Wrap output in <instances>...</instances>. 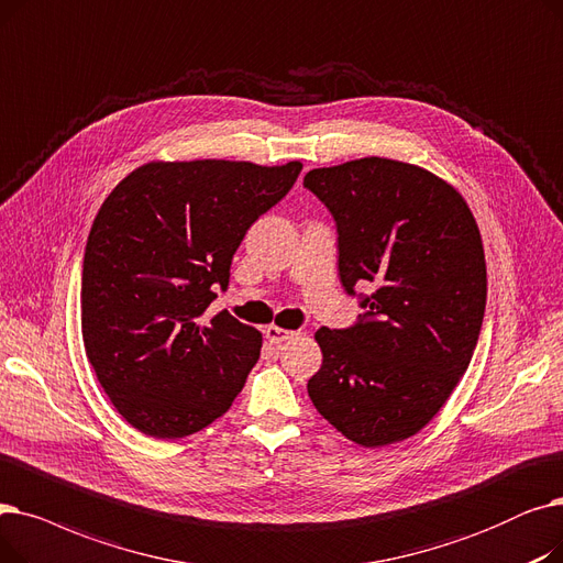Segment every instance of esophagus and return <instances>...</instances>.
Masks as SVG:
<instances>
[{
  "label": "esophagus",
  "instance_id": "obj_1",
  "mask_svg": "<svg viewBox=\"0 0 563 563\" xmlns=\"http://www.w3.org/2000/svg\"><path fill=\"white\" fill-rule=\"evenodd\" d=\"M263 332H265V339L271 343H282V341H288V339L296 336V332H292V330L277 328V325H267Z\"/></svg>",
  "mask_w": 563,
  "mask_h": 563
}]
</instances>
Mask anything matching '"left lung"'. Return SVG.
Instances as JSON below:
<instances>
[{
    "label": "left lung",
    "instance_id": "obj_1",
    "mask_svg": "<svg viewBox=\"0 0 563 563\" xmlns=\"http://www.w3.org/2000/svg\"><path fill=\"white\" fill-rule=\"evenodd\" d=\"M305 187L336 220L347 292L368 284L351 330L320 328L309 398L341 435L387 446L417 435L470 366L484 323V240L463 195L419 165L360 157Z\"/></svg>",
    "mask_w": 563,
    "mask_h": 563
}]
</instances>
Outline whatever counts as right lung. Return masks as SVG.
<instances>
[{
	"mask_svg": "<svg viewBox=\"0 0 563 563\" xmlns=\"http://www.w3.org/2000/svg\"><path fill=\"white\" fill-rule=\"evenodd\" d=\"M300 169L151 159L102 201L85 252L82 339L100 387L144 435H192L243 389L263 334L206 311L240 240Z\"/></svg>",
	"mask_w": 563,
	"mask_h": 563,
	"instance_id": "1",
	"label": "right lung"
}]
</instances>
